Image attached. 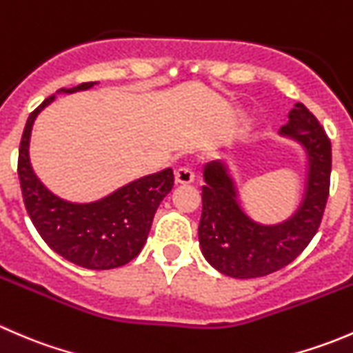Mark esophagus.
<instances>
[{"mask_svg":"<svg viewBox=\"0 0 353 353\" xmlns=\"http://www.w3.org/2000/svg\"><path fill=\"white\" fill-rule=\"evenodd\" d=\"M177 184H191L194 183V172L191 167H179L174 174Z\"/></svg>","mask_w":353,"mask_h":353,"instance_id":"34e87169","label":"esophagus"}]
</instances>
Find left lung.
<instances>
[{"label":"left lung","mask_w":353,"mask_h":353,"mask_svg":"<svg viewBox=\"0 0 353 353\" xmlns=\"http://www.w3.org/2000/svg\"><path fill=\"white\" fill-rule=\"evenodd\" d=\"M280 137L302 150L301 201L280 222H261L245 210L232 165L225 160L203 167L199 248L206 261L232 279H258L279 272L311 243L321 223L330 191L331 143L321 124L295 104Z\"/></svg>","instance_id":"obj_1"}]
</instances>
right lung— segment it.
<instances>
[{
  "instance_id": "right-lung-1",
  "label": "right lung",
  "mask_w": 353,
  "mask_h": 353,
  "mask_svg": "<svg viewBox=\"0 0 353 353\" xmlns=\"http://www.w3.org/2000/svg\"><path fill=\"white\" fill-rule=\"evenodd\" d=\"M99 81L61 88L46 99L25 124L19 154V177L28 216L46 244L59 256L88 270H110L130 263L147 243L154 215L174 186V172L165 167L130 181L94 201H71L52 193L34 172L30 138L35 119L58 95L83 92Z\"/></svg>"
}]
</instances>
